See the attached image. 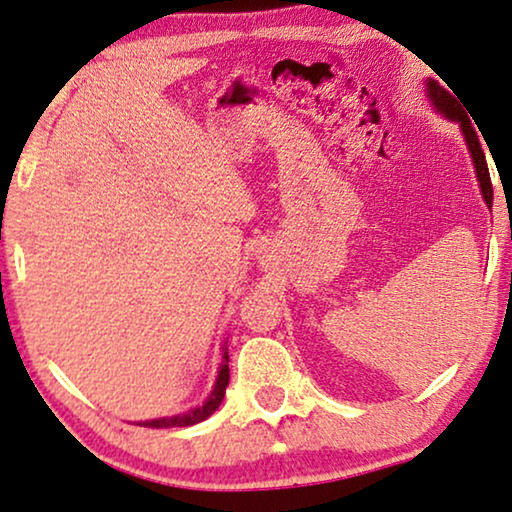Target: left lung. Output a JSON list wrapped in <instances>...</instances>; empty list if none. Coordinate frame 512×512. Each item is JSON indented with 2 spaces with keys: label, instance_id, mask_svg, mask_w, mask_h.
<instances>
[{
  "label": "left lung",
  "instance_id": "obj_1",
  "mask_svg": "<svg viewBox=\"0 0 512 512\" xmlns=\"http://www.w3.org/2000/svg\"><path fill=\"white\" fill-rule=\"evenodd\" d=\"M426 98L431 105L438 109L440 114H445L449 121H456L463 133V140H466L468 145V152H470V159H473V168H475V177H478L480 182V194L482 199L489 208H492V201H494V194H492V180H489V168H487V159H485V152H482L480 147V140H478V133H475V128L470 126V119L466 114L461 112V107L456 105V100L449 95L445 88H442L438 81L433 79H426Z\"/></svg>",
  "mask_w": 512,
  "mask_h": 512
}]
</instances>
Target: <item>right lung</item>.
<instances>
[{
	"label": "right lung",
	"mask_w": 512,
	"mask_h": 512,
	"mask_svg": "<svg viewBox=\"0 0 512 512\" xmlns=\"http://www.w3.org/2000/svg\"><path fill=\"white\" fill-rule=\"evenodd\" d=\"M229 384V353H227V344L222 346V363L220 370H217V379L210 395L206 398V403L196 405L192 410L175 414V417H161V419H149V421H138V426H149V428H175V426H194L206 421L210 414H213L217 407L222 405L224 400V391H227Z\"/></svg>",
	"instance_id": "obj_1"
}]
</instances>
